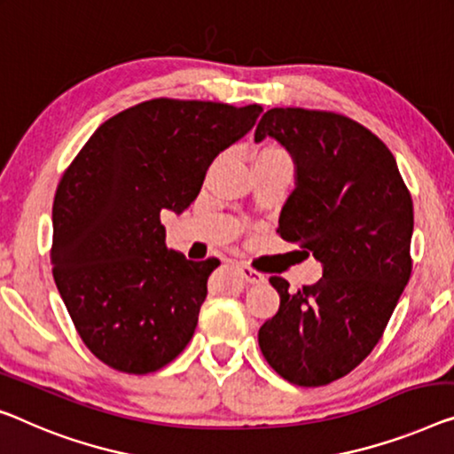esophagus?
<instances>
[{
    "mask_svg": "<svg viewBox=\"0 0 454 454\" xmlns=\"http://www.w3.org/2000/svg\"><path fill=\"white\" fill-rule=\"evenodd\" d=\"M239 270H240L242 279H245L247 283H250V286H256V283H265L267 281V277L262 275V273H259V270H254V269L239 267Z\"/></svg>",
    "mask_w": 454,
    "mask_h": 454,
    "instance_id": "esophagus-1",
    "label": "esophagus"
}]
</instances>
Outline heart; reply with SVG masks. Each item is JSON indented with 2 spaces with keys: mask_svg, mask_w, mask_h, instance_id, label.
Segmentation results:
<instances>
[{
  "mask_svg": "<svg viewBox=\"0 0 454 454\" xmlns=\"http://www.w3.org/2000/svg\"><path fill=\"white\" fill-rule=\"evenodd\" d=\"M261 153H283V151H279V148H275V146H269V148H262Z\"/></svg>",
  "mask_w": 454,
  "mask_h": 454,
  "instance_id": "b5f03b06",
  "label": "heart"
}]
</instances>
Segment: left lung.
I'll return each mask as SVG.
<instances>
[{"instance_id": "1", "label": "left lung", "mask_w": 454, "mask_h": 454, "mask_svg": "<svg viewBox=\"0 0 454 454\" xmlns=\"http://www.w3.org/2000/svg\"><path fill=\"white\" fill-rule=\"evenodd\" d=\"M265 137L295 165L277 232L322 262V279L294 294L270 277L281 303L259 347L289 383L317 387L350 373L387 326L411 273L414 204L394 154L355 120L273 107L254 130Z\"/></svg>"}]
</instances>
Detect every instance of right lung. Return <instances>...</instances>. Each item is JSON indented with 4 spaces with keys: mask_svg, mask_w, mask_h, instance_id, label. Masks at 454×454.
I'll return each instance as SVG.
<instances>
[{
    "mask_svg": "<svg viewBox=\"0 0 454 454\" xmlns=\"http://www.w3.org/2000/svg\"><path fill=\"white\" fill-rule=\"evenodd\" d=\"M261 106L148 99L106 120L52 204V275L81 340L107 367L146 375L192 340L220 261L167 248L160 214L198 198L207 167Z\"/></svg>",
    "mask_w": 454,
    "mask_h": 454,
    "instance_id": "add662e5",
    "label": "right lung"
}]
</instances>
